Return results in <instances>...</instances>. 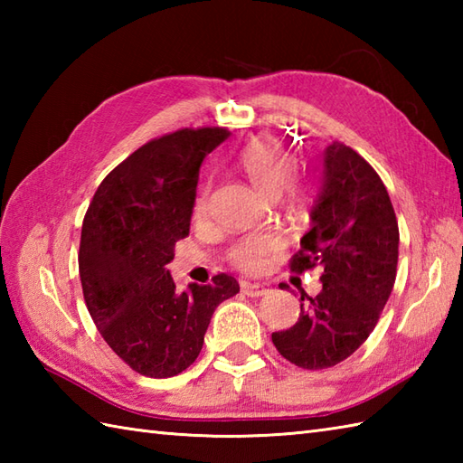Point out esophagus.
Masks as SVG:
<instances>
[{"label": "esophagus", "mask_w": 463, "mask_h": 463, "mask_svg": "<svg viewBox=\"0 0 463 463\" xmlns=\"http://www.w3.org/2000/svg\"><path fill=\"white\" fill-rule=\"evenodd\" d=\"M241 287H242V292L247 294V297H250V298L264 297V294L269 292V288H264L262 284H259V282H242Z\"/></svg>", "instance_id": "obj_1"}]
</instances>
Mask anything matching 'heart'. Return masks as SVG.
Returning a JSON list of instances; mask_svg holds the SVG:
<instances>
[{
  "label": "heart",
  "mask_w": 463,
  "mask_h": 463,
  "mask_svg": "<svg viewBox=\"0 0 463 463\" xmlns=\"http://www.w3.org/2000/svg\"><path fill=\"white\" fill-rule=\"evenodd\" d=\"M237 166L247 179L257 186L259 193L277 196L290 181V161L282 146L272 137H262L249 143L237 156ZM206 213V196L196 201V214ZM277 249V239L270 234H250L234 244L231 259L239 269L257 272L267 264L269 254Z\"/></svg>",
  "instance_id": "obj_1"
}]
</instances>
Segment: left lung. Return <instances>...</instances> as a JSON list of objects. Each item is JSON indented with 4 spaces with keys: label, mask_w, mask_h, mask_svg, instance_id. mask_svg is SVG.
Segmentation results:
<instances>
[{
    "label": "left lung",
    "mask_w": 463,
    "mask_h": 463,
    "mask_svg": "<svg viewBox=\"0 0 463 463\" xmlns=\"http://www.w3.org/2000/svg\"><path fill=\"white\" fill-rule=\"evenodd\" d=\"M312 229L290 260L294 272L322 269V290L302 292L298 322L272 332L288 362L307 370L336 366L366 340L394 288L398 221L378 173L342 143L320 155Z\"/></svg>",
    "instance_id": "obj_1"
}]
</instances>
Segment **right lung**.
Listing matches in <instances>:
<instances>
[{"label": "right lung", "instance_id": "right-lung-1", "mask_svg": "<svg viewBox=\"0 0 463 463\" xmlns=\"http://www.w3.org/2000/svg\"><path fill=\"white\" fill-rule=\"evenodd\" d=\"M229 135L221 127L181 129L143 145L105 176L83 219L87 310L111 350L143 376L189 368L214 308L239 292L229 274L176 292L165 269L189 234L204 156Z\"/></svg>", "mask_w": 463, "mask_h": 463}]
</instances>
